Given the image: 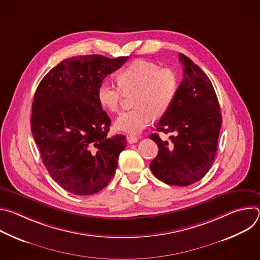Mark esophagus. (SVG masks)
<instances>
[{
	"instance_id": "obj_1",
	"label": "esophagus",
	"mask_w": 260,
	"mask_h": 260,
	"mask_svg": "<svg viewBox=\"0 0 260 260\" xmlns=\"http://www.w3.org/2000/svg\"><path fill=\"white\" fill-rule=\"evenodd\" d=\"M126 140H127V142H128L129 144H135V143L138 142V138L135 137V136H132V135L126 136Z\"/></svg>"
}]
</instances>
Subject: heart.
<instances>
[{
    "label": "heart",
    "mask_w": 260,
    "mask_h": 260,
    "mask_svg": "<svg viewBox=\"0 0 260 260\" xmlns=\"http://www.w3.org/2000/svg\"><path fill=\"white\" fill-rule=\"evenodd\" d=\"M178 91V77L168 68L160 69L154 62L137 59L118 74V84L104 81L96 92L98 102L109 112H116L123 92L134 93L131 111L121 113L115 127L120 132L137 135L149 125L154 118H160L171 109Z\"/></svg>",
    "instance_id": "1"
}]
</instances>
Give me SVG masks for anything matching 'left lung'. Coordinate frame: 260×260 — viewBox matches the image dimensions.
I'll list each match as a JSON object with an SVG mask.
<instances>
[{
	"instance_id": "8db88e82",
	"label": "left lung",
	"mask_w": 260,
	"mask_h": 260,
	"mask_svg": "<svg viewBox=\"0 0 260 260\" xmlns=\"http://www.w3.org/2000/svg\"><path fill=\"white\" fill-rule=\"evenodd\" d=\"M179 60L183 80L171 109L156 126L157 132L172 136L170 142L157 134L150 136L158 146L150 169L166 184L188 186L200 181L214 162L222 117L216 92L204 71L182 53Z\"/></svg>"
}]
</instances>
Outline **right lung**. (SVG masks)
Instances as JSON below:
<instances>
[{"label":"right lung","mask_w":260,"mask_h":260,"mask_svg":"<svg viewBox=\"0 0 260 260\" xmlns=\"http://www.w3.org/2000/svg\"><path fill=\"white\" fill-rule=\"evenodd\" d=\"M127 59L73 56L52 68L37 87L31 134L49 175L71 193L94 194L115 174L126 139L123 135L108 137L111 119L96 92L109 74Z\"/></svg>","instance_id":"add662e5"}]
</instances>
